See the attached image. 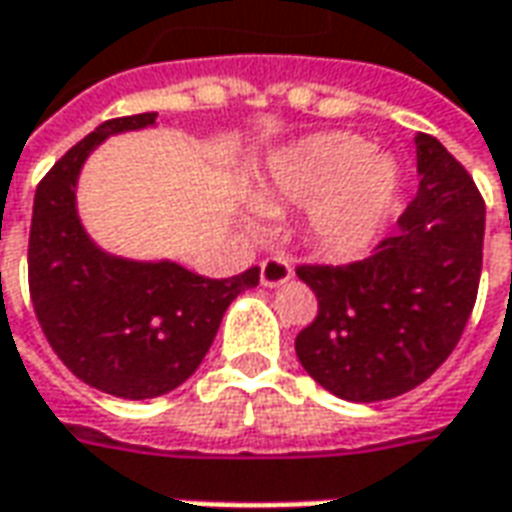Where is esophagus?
<instances>
[{"label":"esophagus","mask_w":512,"mask_h":512,"mask_svg":"<svg viewBox=\"0 0 512 512\" xmlns=\"http://www.w3.org/2000/svg\"><path fill=\"white\" fill-rule=\"evenodd\" d=\"M292 278V264L284 256H267L262 262V284L264 287H281Z\"/></svg>","instance_id":"34e87169"}]
</instances>
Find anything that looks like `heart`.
Masks as SVG:
<instances>
[{
  "label": "heart",
  "mask_w": 512,
  "mask_h": 512,
  "mask_svg": "<svg viewBox=\"0 0 512 512\" xmlns=\"http://www.w3.org/2000/svg\"><path fill=\"white\" fill-rule=\"evenodd\" d=\"M278 192L301 206H316L320 245L357 259L382 231L398 186V169L387 155H373L354 133H323L281 158Z\"/></svg>",
  "instance_id": "b5f03b06"
}]
</instances>
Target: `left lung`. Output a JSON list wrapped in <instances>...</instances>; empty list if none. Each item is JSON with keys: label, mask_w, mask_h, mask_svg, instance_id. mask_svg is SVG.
I'll use <instances>...</instances> for the list:
<instances>
[{"label": "left lung", "mask_w": 512, "mask_h": 512, "mask_svg": "<svg viewBox=\"0 0 512 512\" xmlns=\"http://www.w3.org/2000/svg\"><path fill=\"white\" fill-rule=\"evenodd\" d=\"M421 186L370 256L301 264L317 315L295 337L303 370L345 401H384L449 359L477 303L485 200L443 144L415 136Z\"/></svg>", "instance_id": "8db88e82"}]
</instances>
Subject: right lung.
Returning <instances> with one entry per match:
<instances>
[{
	"label": "right lung",
	"instance_id": "1",
	"mask_svg": "<svg viewBox=\"0 0 512 512\" xmlns=\"http://www.w3.org/2000/svg\"><path fill=\"white\" fill-rule=\"evenodd\" d=\"M155 114L102 122L55 161L35 189L27 276L44 337L80 382L116 398L164 396L209 354L225 309L259 284V267L203 278L175 262H128L100 250L74 209L77 175L91 150Z\"/></svg>",
	"mask_w": 512,
	"mask_h": 512
}]
</instances>
